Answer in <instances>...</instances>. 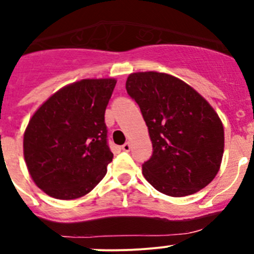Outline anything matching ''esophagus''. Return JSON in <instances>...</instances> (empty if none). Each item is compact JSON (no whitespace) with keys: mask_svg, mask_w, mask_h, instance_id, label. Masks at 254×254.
<instances>
[{"mask_svg":"<svg viewBox=\"0 0 254 254\" xmlns=\"http://www.w3.org/2000/svg\"><path fill=\"white\" fill-rule=\"evenodd\" d=\"M130 147H131V145H130V142H129V141H127V142H125L124 145H123V146H122V149L124 150V151H129V150H130Z\"/></svg>","mask_w":254,"mask_h":254,"instance_id":"1","label":"esophagus"}]
</instances>
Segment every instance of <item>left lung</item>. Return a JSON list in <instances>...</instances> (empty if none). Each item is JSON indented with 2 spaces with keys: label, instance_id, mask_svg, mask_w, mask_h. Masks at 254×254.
Here are the masks:
<instances>
[{
  "label": "left lung",
  "instance_id": "left-lung-1",
  "mask_svg": "<svg viewBox=\"0 0 254 254\" xmlns=\"http://www.w3.org/2000/svg\"><path fill=\"white\" fill-rule=\"evenodd\" d=\"M125 87L140 107L152 142L151 157L142 164L147 182L172 197L207 186L225 149L222 122L210 103L166 73H131Z\"/></svg>",
  "mask_w": 254,
  "mask_h": 254
}]
</instances>
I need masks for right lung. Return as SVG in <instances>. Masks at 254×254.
I'll list each match as a JSON object with an SVG mask.
<instances>
[{"mask_svg": "<svg viewBox=\"0 0 254 254\" xmlns=\"http://www.w3.org/2000/svg\"><path fill=\"white\" fill-rule=\"evenodd\" d=\"M115 84L114 78H100L65 85L29 119L24 161L34 184L51 197H82L107 174L113 152L104 114Z\"/></svg>", "mask_w": 254, "mask_h": 254, "instance_id": "1", "label": "right lung"}]
</instances>
